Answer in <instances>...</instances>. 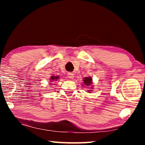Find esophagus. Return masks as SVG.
<instances>
[{
	"label": "esophagus",
	"mask_w": 145,
	"mask_h": 145,
	"mask_svg": "<svg viewBox=\"0 0 145 145\" xmlns=\"http://www.w3.org/2000/svg\"><path fill=\"white\" fill-rule=\"evenodd\" d=\"M68 78H69L70 79H72L74 78V74L72 72H69L68 73Z\"/></svg>",
	"instance_id": "34e87169"
}]
</instances>
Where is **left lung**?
<instances>
[{
    "label": "left lung",
    "instance_id": "left-lung-1",
    "mask_svg": "<svg viewBox=\"0 0 145 145\" xmlns=\"http://www.w3.org/2000/svg\"><path fill=\"white\" fill-rule=\"evenodd\" d=\"M83 82H84V86H91V85L92 84V77L89 76V77H85V78L83 79ZM85 88H86V87H85ZM91 88H92V87H91ZM92 91V90H90Z\"/></svg>",
    "mask_w": 145,
    "mask_h": 145
}]
</instances>
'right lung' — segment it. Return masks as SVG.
<instances>
[{"label": "right lung", "instance_id": "obj_1", "mask_svg": "<svg viewBox=\"0 0 145 145\" xmlns=\"http://www.w3.org/2000/svg\"><path fill=\"white\" fill-rule=\"evenodd\" d=\"M59 79V76H52L51 77V78H50V80L51 81V82H55V81H56V80H57Z\"/></svg>", "mask_w": 145, "mask_h": 145}]
</instances>
